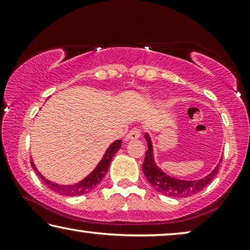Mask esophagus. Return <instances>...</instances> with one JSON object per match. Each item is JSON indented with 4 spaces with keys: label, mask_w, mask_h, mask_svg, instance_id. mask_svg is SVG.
I'll return each instance as SVG.
<instances>
[{
    "label": "esophagus",
    "mask_w": 250,
    "mask_h": 250,
    "mask_svg": "<svg viewBox=\"0 0 250 250\" xmlns=\"http://www.w3.org/2000/svg\"><path fill=\"white\" fill-rule=\"evenodd\" d=\"M141 135H142L141 129H140L139 127H134L129 131V133L126 135L125 139L126 140H136V139H139Z\"/></svg>",
    "instance_id": "esophagus-1"
}]
</instances>
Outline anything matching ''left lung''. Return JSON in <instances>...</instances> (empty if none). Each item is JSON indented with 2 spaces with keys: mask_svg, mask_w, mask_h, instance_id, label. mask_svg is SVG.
Returning <instances> with one entry per match:
<instances>
[{
  "mask_svg": "<svg viewBox=\"0 0 250 250\" xmlns=\"http://www.w3.org/2000/svg\"><path fill=\"white\" fill-rule=\"evenodd\" d=\"M146 141H148V150L146 151L145 162H143L142 166L143 174H145L146 180L149 181V183L151 184L158 192L165 194L167 197L183 198L192 196V194L203 190L207 184H209L218 173L220 164H218L216 168H215L209 175H207L206 177H204V179L198 181H182L166 175V174L162 172V170L155 165V163H153L151 142H150L148 135L146 136Z\"/></svg>",
  "mask_w": 250,
  "mask_h": 250,
  "instance_id": "left-lung-1",
  "label": "left lung"
}]
</instances>
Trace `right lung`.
I'll use <instances>...</instances> for the list:
<instances>
[{"mask_svg":"<svg viewBox=\"0 0 250 250\" xmlns=\"http://www.w3.org/2000/svg\"><path fill=\"white\" fill-rule=\"evenodd\" d=\"M121 146H122L121 140H117V141L112 143V145L108 148L107 151H105L104 158L101 159L100 163H99L97 168H95L87 177H85L82 182L75 184V186H58V184L50 182L49 180H45L39 172H37V169L35 168V166H34L33 162H30V164H32L33 168L36 170V173L39 174V176L41 177V180L43 181V183L45 184V186H47V188H50L51 190L54 191V192L63 194V196H80V194L90 192L91 190H93L94 188L101 182L102 179H104V175L108 172L109 165H110L112 157H114L115 153L118 151L119 148H121Z\"/></svg>","mask_w":250,"mask_h":250,"instance_id":"right-lung-1","label":"right lung"}]
</instances>
